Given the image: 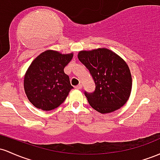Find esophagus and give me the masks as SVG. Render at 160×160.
Returning <instances> with one entry per match:
<instances>
[{
    "label": "esophagus",
    "mask_w": 160,
    "mask_h": 160,
    "mask_svg": "<svg viewBox=\"0 0 160 160\" xmlns=\"http://www.w3.org/2000/svg\"><path fill=\"white\" fill-rule=\"evenodd\" d=\"M75 88H76V89H82V85H81V84H80V85H77V86H75Z\"/></svg>",
    "instance_id": "1"
}]
</instances>
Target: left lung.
<instances>
[{
	"instance_id": "left-lung-1",
	"label": "left lung",
	"mask_w": 160,
	"mask_h": 160,
	"mask_svg": "<svg viewBox=\"0 0 160 160\" xmlns=\"http://www.w3.org/2000/svg\"><path fill=\"white\" fill-rule=\"evenodd\" d=\"M78 58L88 69L94 81L95 91L85 94L91 107L100 113H109L128 101L132 78L128 64L107 48L82 51Z\"/></svg>"
}]
</instances>
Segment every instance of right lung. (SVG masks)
<instances>
[{
    "mask_svg": "<svg viewBox=\"0 0 160 160\" xmlns=\"http://www.w3.org/2000/svg\"><path fill=\"white\" fill-rule=\"evenodd\" d=\"M73 53L48 50L32 62L24 76V90L34 107L49 111L57 108L73 88L64 68Z\"/></svg>",
    "mask_w": 160,
    "mask_h": 160,
    "instance_id": "right-lung-1",
    "label": "right lung"
}]
</instances>
